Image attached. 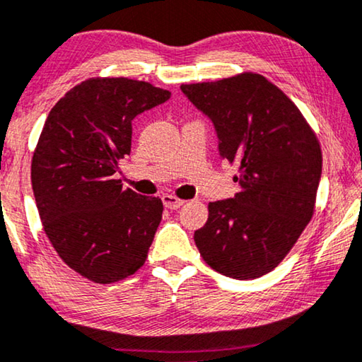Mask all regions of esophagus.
I'll list each match as a JSON object with an SVG mask.
<instances>
[{"label": "esophagus", "mask_w": 362, "mask_h": 362, "mask_svg": "<svg viewBox=\"0 0 362 362\" xmlns=\"http://www.w3.org/2000/svg\"><path fill=\"white\" fill-rule=\"evenodd\" d=\"M163 203H164L165 208L177 209V208L183 206V203H185V202H183V199H180V198L174 197V195H169V193H165V195H163Z\"/></svg>", "instance_id": "34e87169"}]
</instances>
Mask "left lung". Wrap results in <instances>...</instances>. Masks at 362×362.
<instances>
[{
  "mask_svg": "<svg viewBox=\"0 0 362 362\" xmlns=\"http://www.w3.org/2000/svg\"><path fill=\"white\" fill-rule=\"evenodd\" d=\"M213 122L219 154L239 167L240 192L208 204L195 230L199 255L234 279L276 268L314 214L322 151L314 129L281 89L257 73L182 84Z\"/></svg>",
  "mask_w": 362,
  "mask_h": 362,
  "instance_id": "obj_1",
  "label": "left lung"
}]
</instances>
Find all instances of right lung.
I'll use <instances>...</instances> for the list:
<instances>
[{
  "mask_svg": "<svg viewBox=\"0 0 362 362\" xmlns=\"http://www.w3.org/2000/svg\"><path fill=\"white\" fill-rule=\"evenodd\" d=\"M169 99L146 81L90 78L48 113L32 156V190L53 249L89 281H120L146 262L163 202L123 190L113 174L132 151L133 118Z\"/></svg>",
  "mask_w": 362,
  "mask_h": 362,
  "instance_id": "add662e5",
  "label": "right lung"
}]
</instances>
